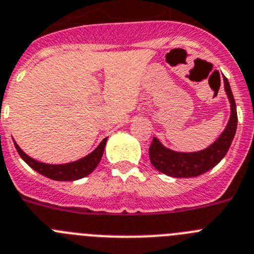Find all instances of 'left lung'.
Listing matches in <instances>:
<instances>
[{
  "instance_id": "obj_1",
  "label": "left lung",
  "mask_w": 254,
  "mask_h": 254,
  "mask_svg": "<svg viewBox=\"0 0 254 254\" xmlns=\"http://www.w3.org/2000/svg\"><path fill=\"white\" fill-rule=\"evenodd\" d=\"M224 88L230 102V119L220 136L206 149L192 153L175 152L164 147L157 138H153L149 147V159L159 172L177 178L196 177L214 168L225 157L237 131L238 116L234 97L227 78H224Z\"/></svg>"
}]
</instances>
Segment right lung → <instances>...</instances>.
<instances>
[{
	"label": "right lung",
	"mask_w": 254,
	"mask_h": 254,
	"mask_svg": "<svg viewBox=\"0 0 254 254\" xmlns=\"http://www.w3.org/2000/svg\"><path fill=\"white\" fill-rule=\"evenodd\" d=\"M106 140L107 138H105L104 140L99 144V147L96 148L92 153H90L88 155L83 157V158L65 164H48L38 162L36 159L29 157V155L16 144V141H13V144H15V148L16 150H17V153L20 154V157H21L34 171L39 172L40 175L45 176V177L50 178V180H56V181H76V180L86 177V176L90 175L91 172H93V170H95L96 167H97V164L100 163V161H101L102 154H104L105 145H106Z\"/></svg>",
	"instance_id": "add662e5"
}]
</instances>
